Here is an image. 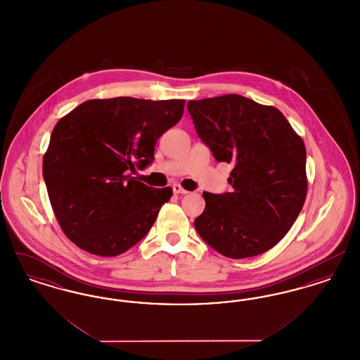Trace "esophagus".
I'll return each instance as SVG.
<instances>
[{
    "label": "esophagus",
    "mask_w": 360,
    "mask_h": 360,
    "mask_svg": "<svg viewBox=\"0 0 360 360\" xmlns=\"http://www.w3.org/2000/svg\"><path fill=\"white\" fill-rule=\"evenodd\" d=\"M172 191L175 193V194H188V190H185V188H182L181 185H178V184H175V185H172Z\"/></svg>",
    "instance_id": "34e87169"
}]
</instances>
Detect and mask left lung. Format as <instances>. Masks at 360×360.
<instances>
[{
    "mask_svg": "<svg viewBox=\"0 0 360 360\" xmlns=\"http://www.w3.org/2000/svg\"><path fill=\"white\" fill-rule=\"evenodd\" d=\"M195 131L217 162L233 163L231 193L204 191L198 235L232 259L260 255L285 238L308 191L307 150L274 106L239 94L188 101Z\"/></svg>",
    "mask_w": 360,
    "mask_h": 360,
    "instance_id": "8db88e82",
    "label": "left lung"
}]
</instances>
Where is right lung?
Returning a JSON list of instances; mask_svg holds the SVG:
<instances>
[{
  "label": "right lung",
  "mask_w": 360,
  "mask_h": 360,
  "mask_svg": "<svg viewBox=\"0 0 360 360\" xmlns=\"http://www.w3.org/2000/svg\"><path fill=\"white\" fill-rule=\"evenodd\" d=\"M185 100H89L56 122L43 176L56 220L81 250L116 257L143 239L172 188L132 174L154 160L155 144L182 119Z\"/></svg>",
  "instance_id": "1"
}]
</instances>
